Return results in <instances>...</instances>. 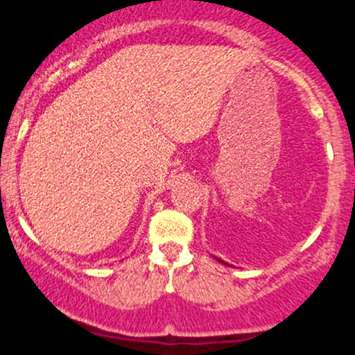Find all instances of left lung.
<instances>
[{
    "label": "left lung",
    "instance_id": "obj_1",
    "mask_svg": "<svg viewBox=\"0 0 355 355\" xmlns=\"http://www.w3.org/2000/svg\"><path fill=\"white\" fill-rule=\"evenodd\" d=\"M218 262H222V263H225V262H223V260H220V259H218Z\"/></svg>",
    "mask_w": 355,
    "mask_h": 355
}]
</instances>
